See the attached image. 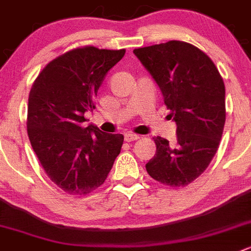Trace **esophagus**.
<instances>
[{
  "instance_id": "1",
  "label": "esophagus",
  "mask_w": 251,
  "mask_h": 251,
  "mask_svg": "<svg viewBox=\"0 0 251 251\" xmlns=\"http://www.w3.org/2000/svg\"><path fill=\"white\" fill-rule=\"evenodd\" d=\"M138 139H139V135L133 134V133H126V134H124V140L128 143L134 142V140H138Z\"/></svg>"
}]
</instances>
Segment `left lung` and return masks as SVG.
<instances>
[{"label":"left lung","instance_id":"1","mask_svg":"<svg viewBox=\"0 0 251 251\" xmlns=\"http://www.w3.org/2000/svg\"><path fill=\"white\" fill-rule=\"evenodd\" d=\"M157 83L176 122V140L154 138L156 152L145 165L154 180L183 187L199 177L219 147L226 123V87L213 61L190 43L134 49Z\"/></svg>","mask_w":251,"mask_h":251}]
</instances>
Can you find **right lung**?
Wrapping results in <instances>:
<instances>
[{
  "mask_svg": "<svg viewBox=\"0 0 251 251\" xmlns=\"http://www.w3.org/2000/svg\"><path fill=\"white\" fill-rule=\"evenodd\" d=\"M126 49L76 48L50 61L28 99L27 132L45 174L69 195H87L104 182L124 137L83 126L106 74Z\"/></svg>",
  "mask_w": 251,
  "mask_h": 251,
  "instance_id": "obj_1",
  "label": "right lung"
}]
</instances>
